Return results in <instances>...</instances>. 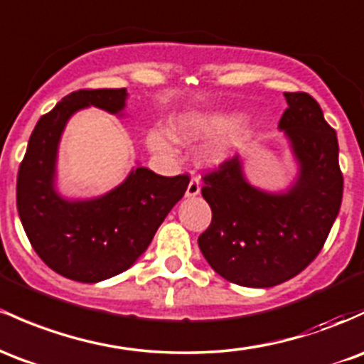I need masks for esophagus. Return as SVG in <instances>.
Returning a JSON list of instances; mask_svg holds the SVG:
<instances>
[{
	"instance_id": "esophagus-1",
	"label": "esophagus",
	"mask_w": 364,
	"mask_h": 364,
	"mask_svg": "<svg viewBox=\"0 0 364 364\" xmlns=\"http://www.w3.org/2000/svg\"><path fill=\"white\" fill-rule=\"evenodd\" d=\"M198 193H200V178H198L197 174H193L188 183V188H186V195H188V197H195V195Z\"/></svg>"
}]
</instances>
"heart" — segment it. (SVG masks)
Here are the masks:
<instances>
[{"instance_id":"heart-1","label":"heart","mask_w":364,"mask_h":364,"mask_svg":"<svg viewBox=\"0 0 364 364\" xmlns=\"http://www.w3.org/2000/svg\"><path fill=\"white\" fill-rule=\"evenodd\" d=\"M203 149L205 159L219 162L230 157L243 145L247 138V126L242 121H231L221 114H190L176 117L171 122V134L178 139H195L213 134ZM149 145L154 150L169 154L173 151V138L164 131L149 133Z\"/></svg>"}]
</instances>
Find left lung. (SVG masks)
<instances>
[{"instance_id": "obj_1", "label": "left lung", "mask_w": 364, "mask_h": 364, "mask_svg": "<svg viewBox=\"0 0 364 364\" xmlns=\"http://www.w3.org/2000/svg\"><path fill=\"white\" fill-rule=\"evenodd\" d=\"M285 98L279 127L301 162V178L289 193L252 188L237 155L202 176L213 221L198 247L215 273L242 287L267 289L306 269L325 245L342 203L337 133L309 93Z\"/></svg>"}]
</instances>
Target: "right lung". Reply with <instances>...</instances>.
<instances>
[{"label": "right lung", "instance_id": "add662e5", "mask_svg": "<svg viewBox=\"0 0 364 364\" xmlns=\"http://www.w3.org/2000/svg\"><path fill=\"white\" fill-rule=\"evenodd\" d=\"M124 100V87L72 91L36 124L18 167L17 209L27 238L46 266L74 282L97 283L133 266L188 188V174L166 178L136 167L97 200L67 202L55 193V159L67 119L87 105L117 114Z\"/></svg>", "mask_w": 364, "mask_h": 364}]
</instances>
